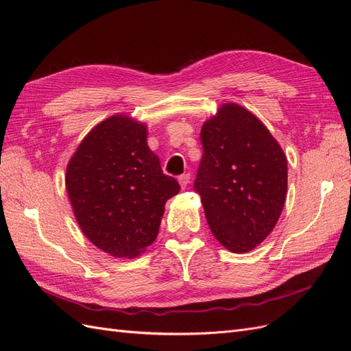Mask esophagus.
I'll list each match as a JSON object with an SVG mask.
<instances>
[{"label":"esophagus","mask_w":351,"mask_h":351,"mask_svg":"<svg viewBox=\"0 0 351 351\" xmlns=\"http://www.w3.org/2000/svg\"><path fill=\"white\" fill-rule=\"evenodd\" d=\"M178 183H180V186H182V189H186L187 184L190 183V174L186 173V174L180 176V177H178Z\"/></svg>","instance_id":"34e87169"}]
</instances>
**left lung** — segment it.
<instances>
[{
  "mask_svg": "<svg viewBox=\"0 0 351 351\" xmlns=\"http://www.w3.org/2000/svg\"><path fill=\"white\" fill-rule=\"evenodd\" d=\"M200 141L193 187L212 234L230 252H250L282 212L287 158L258 117L232 102L202 125Z\"/></svg>",
  "mask_w": 351,
  "mask_h": 351,
  "instance_id": "8db88e82",
  "label": "left lung"
}]
</instances>
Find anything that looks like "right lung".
I'll list each match as a JSON object with an SVG mask.
<instances>
[{"label": "right lung", "mask_w": 351, "mask_h": 351, "mask_svg": "<svg viewBox=\"0 0 351 351\" xmlns=\"http://www.w3.org/2000/svg\"><path fill=\"white\" fill-rule=\"evenodd\" d=\"M143 123L112 115L71 156L66 189L83 234L115 258H134L158 236L165 202L180 192L146 142Z\"/></svg>", "instance_id": "right-lung-1"}]
</instances>
